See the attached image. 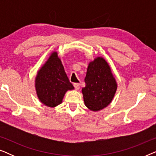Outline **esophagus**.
I'll return each instance as SVG.
<instances>
[{"label":"esophagus","instance_id":"1","mask_svg":"<svg viewBox=\"0 0 156 156\" xmlns=\"http://www.w3.org/2000/svg\"><path fill=\"white\" fill-rule=\"evenodd\" d=\"M74 88H75L76 90H78V89H80V84H78V83H74Z\"/></svg>","mask_w":156,"mask_h":156}]
</instances>
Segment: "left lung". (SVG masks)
<instances>
[{
    "label": "left lung",
    "mask_w": 156,
    "mask_h": 156,
    "mask_svg": "<svg viewBox=\"0 0 156 156\" xmlns=\"http://www.w3.org/2000/svg\"><path fill=\"white\" fill-rule=\"evenodd\" d=\"M82 89L85 106L93 112L106 107L114 99L117 89L116 79L110 66L102 57L89 63Z\"/></svg>",
    "instance_id": "1"
}]
</instances>
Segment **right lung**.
I'll return each mask as SVG.
<instances>
[{
    "label": "right lung",
    "mask_w": 156,
    "mask_h": 156,
    "mask_svg": "<svg viewBox=\"0 0 156 156\" xmlns=\"http://www.w3.org/2000/svg\"><path fill=\"white\" fill-rule=\"evenodd\" d=\"M37 97L44 105L55 107L62 102L65 93L74 89L69 82L57 52L51 53L38 70L35 80Z\"/></svg>",
    "instance_id": "obj_1"
}]
</instances>
